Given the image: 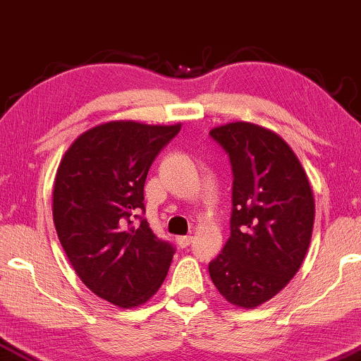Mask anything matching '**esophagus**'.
I'll return each mask as SVG.
<instances>
[{"label": "esophagus", "mask_w": 361, "mask_h": 361, "mask_svg": "<svg viewBox=\"0 0 361 361\" xmlns=\"http://www.w3.org/2000/svg\"><path fill=\"white\" fill-rule=\"evenodd\" d=\"M176 243L179 247H187V245H190L192 243V236H177Z\"/></svg>", "instance_id": "34e87169"}]
</instances>
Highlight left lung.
<instances>
[{
	"label": "left lung",
	"instance_id": "left-lung-1",
	"mask_svg": "<svg viewBox=\"0 0 361 361\" xmlns=\"http://www.w3.org/2000/svg\"><path fill=\"white\" fill-rule=\"evenodd\" d=\"M233 166L231 236L208 265L229 305L254 310L300 270L310 247L316 203L290 145L271 130L229 122L210 130Z\"/></svg>",
	"mask_w": 361,
	"mask_h": 361
}]
</instances>
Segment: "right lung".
Returning <instances> with one entry per match:
<instances>
[{"label": "right lung", "mask_w": 361, "mask_h": 361, "mask_svg": "<svg viewBox=\"0 0 361 361\" xmlns=\"http://www.w3.org/2000/svg\"><path fill=\"white\" fill-rule=\"evenodd\" d=\"M180 123L112 120L86 130L65 151L54 182V223L71 267L94 295L118 307L153 296L174 255L148 221L143 187L149 166Z\"/></svg>", "instance_id": "right-lung-1"}]
</instances>
